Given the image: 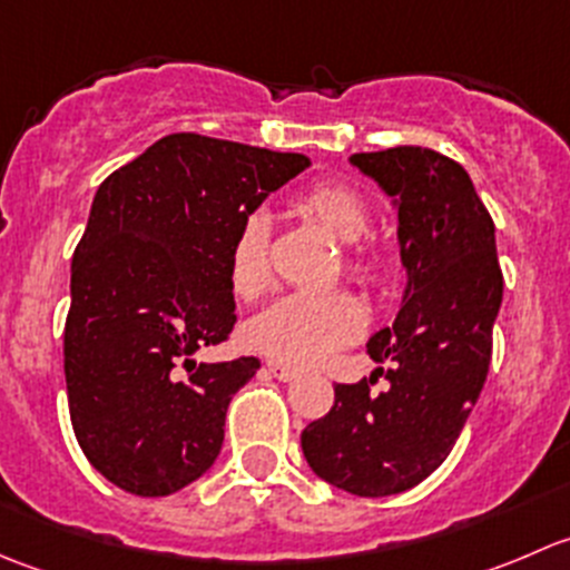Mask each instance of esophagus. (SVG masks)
Wrapping results in <instances>:
<instances>
[{
    "label": "esophagus",
    "instance_id": "1",
    "mask_svg": "<svg viewBox=\"0 0 570 570\" xmlns=\"http://www.w3.org/2000/svg\"><path fill=\"white\" fill-rule=\"evenodd\" d=\"M267 370H269V375H273V377H278V381H284V383L295 381V377H297V372L292 370V366H286V364H278V361H267Z\"/></svg>",
    "mask_w": 570,
    "mask_h": 570
}]
</instances>
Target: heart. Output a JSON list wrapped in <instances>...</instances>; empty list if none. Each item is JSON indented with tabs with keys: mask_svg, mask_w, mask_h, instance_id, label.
<instances>
[{
	"mask_svg": "<svg viewBox=\"0 0 570 570\" xmlns=\"http://www.w3.org/2000/svg\"><path fill=\"white\" fill-rule=\"evenodd\" d=\"M297 209L320 223L347 253L350 278L377 284L386 278V256L358 243L372 228V209L364 195L347 181H314L295 198ZM228 284L239 301H256L269 286V226L264 215H248L228 248ZM366 308L350 292H295L269 303L245 327L256 353L286 366H320L361 336Z\"/></svg>",
	"mask_w": 570,
	"mask_h": 570,
	"instance_id": "1",
	"label": "heart"
}]
</instances>
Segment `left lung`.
I'll use <instances>...</instances> for the list:
<instances>
[{"mask_svg": "<svg viewBox=\"0 0 570 570\" xmlns=\"http://www.w3.org/2000/svg\"><path fill=\"white\" fill-rule=\"evenodd\" d=\"M350 163L396 198L407 286L394 325L366 344L389 370L336 383L331 411L306 424L301 446L331 485L392 497L428 480L455 446L488 377L504 278L493 220L463 165L422 146Z\"/></svg>", "mask_w": 570, "mask_h": 570, "instance_id": "obj_1", "label": "left lung"}]
</instances>
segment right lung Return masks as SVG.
Segmentation results:
<instances>
[{
    "instance_id": "obj_1",
    "label": "right lung",
    "mask_w": 570,
    "mask_h": 570,
    "mask_svg": "<svg viewBox=\"0 0 570 570\" xmlns=\"http://www.w3.org/2000/svg\"><path fill=\"white\" fill-rule=\"evenodd\" d=\"M303 154L176 131L101 181L73 250L66 389L85 458L120 491L170 497L223 446L226 411L258 358L195 364L237 314L228 248Z\"/></svg>"
}]
</instances>
